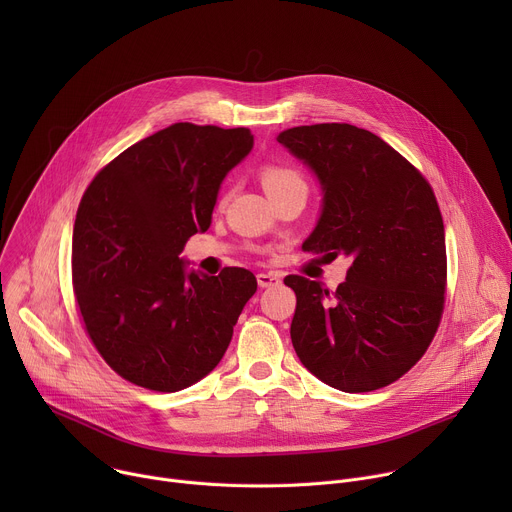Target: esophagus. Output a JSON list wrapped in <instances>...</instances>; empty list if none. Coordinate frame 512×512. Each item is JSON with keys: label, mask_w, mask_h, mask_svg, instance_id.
I'll list each match as a JSON object with an SVG mask.
<instances>
[{"label": "esophagus", "mask_w": 512, "mask_h": 512, "mask_svg": "<svg viewBox=\"0 0 512 512\" xmlns=\"http://www.w3.org/2000/svg\"><path fill=\"white\" fill-rule=\"evenodd\" d=\"M281 281V275L279 273H257V283L259 287H271V285H277Z\"/></svg>", "instance_id": "34e87169"}]
</instances>
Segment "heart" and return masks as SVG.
<instances>
[{"label":"heart","mask_w":512,"mask_h":512,"mask_svg":"<svg viewBox=\"0 0 512 512\" xmlns=\"http://www.w3.org/2000/svg\"><path fill=\"white\" fill-rule=\"evenodd\" d=\"M261 182L271 198L277 194H283L287 190H296V188L308 190L302 172L294 166H287V164H265L261 170ZM229 196H231L229 192L223 194L221 200H218V204L225 206Z\"/></svg>","instance_id":"heart-1"}]
</instances>
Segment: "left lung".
I'll return each mask as SVG.
<instances>
[{"instance_id":"8db88e82","label":"left lung","mask_w":512,"mask_h":512,"mask_svg":"<svg viewBox=\"0 0 512 512\" xmlns=\"http://www.w3.org/2000/svg\"><path fill=\"white\" fill-rule=\"evenodd\" d=\"M277 141L320 178L324 208L308 253L352 257L328 291L287 275L296 291L291 342L326 385L367 393L401 379L442 322L448 259L444 218L423 174L379 135L348 123L291 127Z\"/></svg>"}]
</instances>
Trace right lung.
<instances>
[{"label": "right lung", "instance_id": "1", "mask_svg": "<svg viewBox=\"0 0 512 512\" xmlns=\"http://www.w3.org/2000/svg\"><path fill=\"white\" fill-rule=\"evenodd\" d=\"M253 148L247 127L174 123L121 152L85 190L72 231V291L85 330L125 381L186 389L221 362L249 269L186 273V241L210 227L223 178Z\"/></svg>", "mask_w": 512, "mask_h": 512}]
</instances>
